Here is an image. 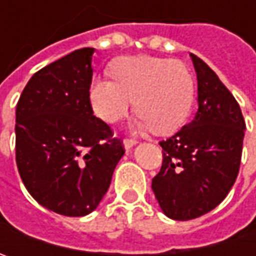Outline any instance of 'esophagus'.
<instances>
[{
  "label": "esophagus",
  "instance_id": "34e87169",
  "mask_svg": "<svg viewBox=\"0 0 256 256\" xmlns=\"http://www.w3.org/2000/svg\"><path fill=\"white\" fill-rule=\"evenodd\" d=\"M136 144H138L136 140H125V141H124V148L128 151V150H131L132 146H135Z\"/></svg>",
  "mask_w": 256,
  "mask_h": 256
}]
</instances>
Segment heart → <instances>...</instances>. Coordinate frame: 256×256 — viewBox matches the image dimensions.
Segmentation results:
<instances>
[{
    "mask_svg": "<svg viewBox=\"0 0 256 256\" xmlns=\"http://www.w3.org/2000/svg\"><path fill=\"white\" fill-rule=\"evenodd\" d=\"M111 78H94L90 102L105 122L124 118L134 104L136 126L168 135L180 130L191 112L195 82L186 65L151 55L121 56L111 65ZM136 102H133V100Z\"/></svg>",
    "mask_w": 256,
    "mask_h": 256,
    "instance_id": "obj_1",
    "label": "heart"
}]
</instances>
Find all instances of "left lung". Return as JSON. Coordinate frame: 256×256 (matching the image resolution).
Here are the masks:
<instances>
[{"instance_id": "obj_1", "label": "left lung", "mask_w": 256, "mask_h": 256, "mask_svg": "<svg viewBox=\"0 0 256 256\" xmlns=\"http://www.w3.org/2000/svg\"><path fill=\"white\" fill-rule=\"evenodd\" d=\"M191 55L198 81V110L191 122L161 141L162 166L152 191L171 220L188 221L218 206L240 172L245 121L228 88Z\"/></svg>"}]
</instances>
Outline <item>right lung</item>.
Returning <instances> with one entry per match:
<instances>
[{
  "mask_svg": "<svg viewBox=\"0 0 256 256\" xmlns=\"http://www.w3.org/2000/svg\"><path fill=\"white\" fill-rule=\"evenodd\" d=\"M94 51L75 50L35 72L16 104L21 180L40 205L65 216L100 205L125 152L90 102Z\"/></svg>",
  "mask_w": 256,
  "mask_h": 256,
  "instance_id": "add662e5",
  "label": "right lung"
}]
</instances>
